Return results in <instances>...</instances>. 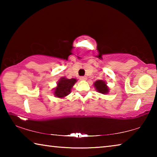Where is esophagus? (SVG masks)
<instances>
[{
	"instance_id": "esophagus-1",
	"label": "esophagus",
	"mask_w": 157,
	"mask_h": 157,
	"mask_svg": "<svg viewBox=\"0 0 157 157\" xmlns=\"http://www.w3.org/2000/svg\"><path fill=\"white\" fill-rule=\"evenodd\" d=\"M79 79H80L81 80H86L87 78L86 76H82V77H80V78H79Z\"/></svg>"
}]
</instances>
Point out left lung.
Returning a JSON list of instances; mask_svg holds the SVG:
<instances>
[{"label":"left lung","mask_w":157,"mask_h":157,"mask_svg":"<svg viewBox=\"0 0 157 157\" xmlns=\"http://www.w3.org/2000/svg\"><path fill=\"white\" fill-rule=\"evenodd\" d=\"M94 86L95 88H96V90L98 91L101 93V94H107L109 91V89L108 87L106 86V84L104 81L102 80H98L95 82Z\"/></svg>","instance_id":"1"}]
</instances>
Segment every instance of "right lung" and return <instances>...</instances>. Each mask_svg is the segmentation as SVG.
I'll use <instances>...</instances> for the list:
<instances>
[{
    "instance_id": "obj_1",
    "label": "right lung",
    "mask_w": 157,
    "mask_h": 157,
    "mask_svg": "<svg viewBox=\"0 0 157 157\" xmlns=\"http://www.w3.org/2000/svg\"><path fill=\"white\" fill-rule=\"evenodd\" d=\"M77 80L75 79H66L62 78L57 83V88L55 89L54 94L55 96L58 98H63L68 95L71 92V89L75 84Z\"/></svg>"
}]
</instances>
